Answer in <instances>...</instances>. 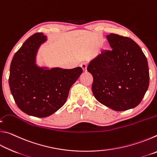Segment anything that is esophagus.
Wrapping results in <instances>:
<instances>
[{
	"label": "esophagus",
	"mask_w": 157,
	"mask_h": 157,
	"mask_svg": "<svg viewBox=\"0 0 157 157\" xmlns=\"http://www.w3.org/2000/svg\"><path fill=\"white\" fill-rule=\"evenodd\" d=\"M80 67L82 68V70H83L84 72H85V71H86V68H87V63H85V62H83L82 63L80 64Z\"/></svg>",
	"instance_id": "obj_1"
}]
</instances>
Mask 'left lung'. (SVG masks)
Instances as JSON below:
<instances>
[{
	"label": "left lung",
	"instance_id": "1",
	"mask_svg": "<svg viewBox=\"0 0 157 157\" xmlns=\"http://www.w3.org/2000/svg\"><path fill=\"white\" fill-rule=\"evenodd\" d=\"M107 39L112 50L102 51L87 67L94 78L93 94L98 102L113 110L136 107L149 86L147 60L129 37L110 34Z\"/></svg>",
	"mask_w": 157,
	"mask_h": 157
}]
</instances>
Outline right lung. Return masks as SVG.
Returning <instances> with one entry per match:
<instances>
[{"label":"right lung","mask_w":157,"mask_h":157,"mask_svg":"<svg viewBox=\"0 0 157 157\" xmlns=\"http://www.w3.org/2000/svg\"><path fill=\"white\" fill-rule=\"evenodd\" d=\"M46 40L43 33L29 37L14 54L10 71V88L16 104L28 115L38 118L52 115L65 104L71 87L82 73L80 67L37 66V52Z\"/></svg>","instance_id":"add662e5"}]
</instances>
